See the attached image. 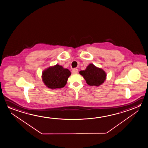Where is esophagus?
Here are the masks:
<instances>
[{
	"label": "esophagus",
	"mask_w": 148,
	"mask_h": 148,
	"mask_svg": "<svg viewBox=\"0 0 148 148\" xmlns=\"http://www.w3.org/2000/svg\"><path fill=\"white\" fill-rule=\"evenodd\" d=\"M72 73L73 74H75V73H77V72H78V70H77V69H76V68H75V69H73V70H72Z\"/></svg>",
	"instance_id": "esophagus-1"
}]
</instances>
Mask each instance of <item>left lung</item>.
Here are the masks:
<instances>
[{
    "instance_id": "1",
    "label": "left lung",
    "mask_w": 148,
    "mask_h": 148,
    "mask_svg": "<svg viewBox=\"0 0 148 148\" xmlns=\"http://www.w3.org/2000/svg\"><path fill=\"white\" fill-rule=\"evenodd\" d=\"M79 73L90 86L98 87L102 84L106 79L105 71L95 66L93 64H89L84 71H80Z\"/></svg>"
}]
</instances>
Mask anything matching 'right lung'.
<instances>
[{"mask_svg": "<svg viewBox=\"0 0 148 148\" xmlns=\"http://www.w3.org/2000/svg\"><path fill=\"white\" fill-rule=\"evenodd\" d=\"M71 75L69 69L56 64L43 71L42 77V82L48 88L57 89L66 85L68 77Z\"/></svg>", "mask_w": 148, "mask_h": 148, "instance_id": "add662e5", "label": "right lung"}]
</instances>
